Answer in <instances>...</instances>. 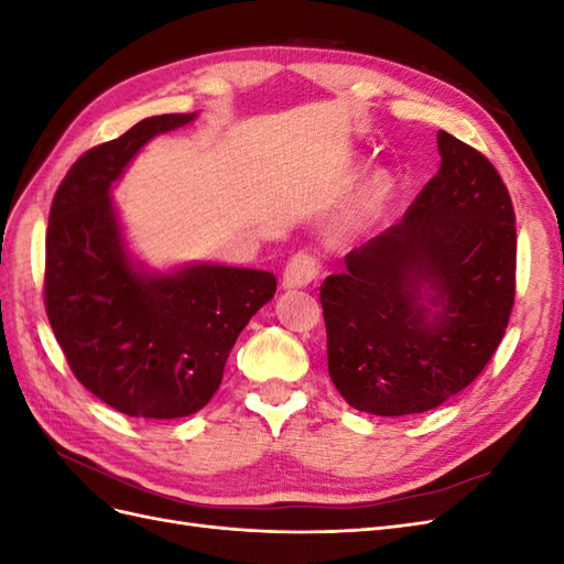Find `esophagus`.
<instances>
[{
  "instance_id": "1",
  "label": "esophagus",
  "mask_w": 564,
  "mask_h": 564,
  "mask_svg": "<svg viewBox=\"0 0 564 564\" xmlns=\"http://www.w3.org/2000/svg\"><path fill=\"white\" fill-rule=\"evenodd\" d=\"M319 272V263L313 259L311 253H296L289 259L286 268H284V275H282V286L284 289H301V286H308Z\"/></svg>"
}]
</instances>
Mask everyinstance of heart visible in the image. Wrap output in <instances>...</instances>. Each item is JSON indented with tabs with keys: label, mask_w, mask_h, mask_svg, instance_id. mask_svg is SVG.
I'll return each instance as SVG.
<instances>
[{
	"label": "heart",
	"mask_w": 564,
	"mask_h": 564,
	"mask_svg": "<svg viewBox=\"0 0 564 564\" xmlns=\"http://www.w3.org/2000/svg\"><path fill=\"white\" fill-rule=\"evenodd\" d=\"M392 191H395V181H392V176L386 172V169H379V172L369 174L360 185V191H357L344 224H340V230L346 235H357L367 230L386 209V204L392 197Z\"/></svg>",
	"instance_id": "1"
}]
</instances>
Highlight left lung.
<instances>
[{
  "mask_svg": "<svg viewBox=\"0 0 564 564\" xmlns=\"http://www.w3.org/2000/svg\"><path fill=\"white\" fill-rule=\"evenodd\" d=\"M440 169L398 226L319 286L329 377L367 414H421L491 360L516 299V214L491 162L437 131Z\"/></svg>",
  "mask_w": 564,
  "mask_h": 564,
  "instance_id": "1",
  "label": "left lung"
}]
</instances>
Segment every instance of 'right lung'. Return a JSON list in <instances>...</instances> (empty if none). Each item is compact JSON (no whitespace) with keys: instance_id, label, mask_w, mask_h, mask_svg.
I'll list each match as a JSON object with an SVG mask.
<instances>
[{"instance_id":"add662e5","label":"right lung","mask_w":564,"mask_h":564,"mask_svg":"<svg viewBox=\"0 0 564 564\" xmlns=\"http://www.w3.org/2000/svg\"><path fill=\"white\" fill-rule=\"evenodd\" d=\"M197 119L155 115L73 164L51 204L44 303L77 381L117 412L181 419L207 404L237 336L275 296L272 272L218 263L155 270L127 245L112 185L141 148Z\"/></svg>"}]
</instances>
